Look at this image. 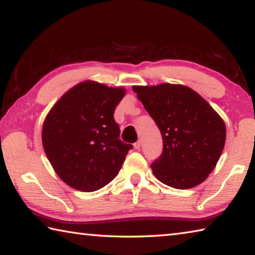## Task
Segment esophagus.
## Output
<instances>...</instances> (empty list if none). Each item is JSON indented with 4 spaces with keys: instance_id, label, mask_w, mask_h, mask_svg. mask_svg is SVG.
Wrapping results in <instances>:
<instances>
[{
    "instance_id": "obj_1",
    "label": "esophagus",
    "mask_w": 255,
    "mask_h": 255,
    "mask_svg": "<svg viewBox=\"0 0 255 255\" xmlns=\"http://www.w3.org/2000/svg\"><path fill=\"white\" fill-rule=\"evenodd\" d=\"M133 147H134V149H136V150H139L140 148H141V141L140 140H137L136 142L133 144Z\"/></svg>"
}]
</instances>
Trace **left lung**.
Returning a JSON list of instances; mask_svg holds the SVG:
<instances>
[{"instance_id":"1","label":"left lung","mask_w":255,"mask_h":255,"mask_svg":"<svg viewBox=\"0 0 255 255\" xmlns=\"http://www.w3.org/2000/svg\"><path fill=\"white\" fill-rule=\"evenodd\" d=\"M132 89L162 136V153L151 164L153 175L174 189L201 184L215 169L225 147L223 119L186 86L160 83Z\"/></svg>"}]
</instances>
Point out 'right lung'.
Listing matches in <instances>:
<instances>
[{
    "mask_svg": "<svg viewBox=\"0 0 255 255\" xmlns=\"http://www.w3.org/2000/svg\"><path fill=\"white\" fill-rule=\"evenodd\" d=\"M127 94L87 80L57 100L44 121L41 141L62 181L82 192L102 189L115 178L132 144L119 139L114 111Z\"/></svg>",
    "mask_w": 255,
    "mask_h": 255,
    "instance_id": "add662e5",
    "label": "right lung"
}]
</instances>
